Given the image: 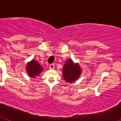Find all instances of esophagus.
I'll return each mask as SVG.
<instances>
[{
  "label": "esophagus",
  "instance_id": "esophagus-1",
  "mask_svg": "<svg viewBox=\"0 0 121 121\" xmlns=\"http://www.w3.org/2000/svg\"><path fill=\"white\" fill-rule=\"evenodd\" d=\"M54 68V64H51L50 65V69H53Z\"/></svg>",
  "mask_w": 121,
  "mask_h": 121
}]
</instances>
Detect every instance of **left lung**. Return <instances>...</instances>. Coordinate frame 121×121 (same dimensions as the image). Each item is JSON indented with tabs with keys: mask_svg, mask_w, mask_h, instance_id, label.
<instances>
[{
	"mask_svg": "<svg viewBox=\"0 0 121 121\" xmlns=\"http://www.w3.org/2000/svg\"><path fill=\"white\" fill-rule=\"evenodd\" d=\"M81 70L78 64H74L71 59H68L63 68L64 80L68 83H72L78 79L81 74Z\"/></svg>",
	"mask_w": 121,
	"mask_h": 121,
	"instance_id": "obj_1",
	"label": "left lung"
}]
</instances>
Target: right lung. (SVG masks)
Returning a JSON list of instances; mask_svg holds the SVG:
<instances>
[{
	"instance_id": "right-lung-1",
	"label": "right lung",
	"mask_w": 121,
	"mask_h": 121,
	"mask_svg": "<svg viewBox=\"0 0 121 121\" xmlns=\"http://www.w3.org/2000/svg\"><path fill=\"white\" fill-rule=\"evenodd\" d=\"M42 67L40 66L36 60H32L28 63L26 65V71L29 76L32 78H35L36 76L39 75L42 71Z\"/></svg>"
}]
</instances>
